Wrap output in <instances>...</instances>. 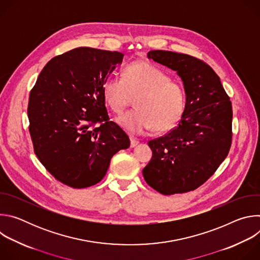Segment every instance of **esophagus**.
I'll list each match as a JSON object with an SVG mask.
<instances>
[{
  "label": "esophagus",
  "instance_id": "esophagus-1",
  "mask_svg": "<svg viewBox=\"0 0 260 260\" xmlns=\"http://www.w3.org/2000/svg\"><path fill=\"white\" fill-rule=\"evenodd\" d=\"M138 144H139V141H137V140L134 139V138H131V147H132V148L136 147Z\"/></svg>",
  "mask_w": 260,
  "mask_h": 260
}]
</instances>
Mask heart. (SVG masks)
<instances>
[{
    "instance_id": "heart-1",
    "label": "heart",
    "mask_w": 260,
    "mask_h": 260,
    "mask_svg": "<svg viewBox=\"0 0 260 260\" xmlns=\"http://www.w3.org/2000/svg\"><path fill=\"white\" fill-rule=\"evenodd\" d=\"M104 100L115 114H121L135 98L136 108L117 119L118 124L132 135L153 128L156 133L172 129L180 121L185 94L182 86L147 60L129 63L123 79L109 75L102 86Z\"/></svg>"
}]
</instances>
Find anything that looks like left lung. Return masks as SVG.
I'll return each mask as SVG.
<instances>
[{"instance_id": "8db88e82", "label": "left lung", "mask_w": 260, "mask_h": 260, "mask_svg": "<svg viewBox=\"0 0 260 260\" xmlns=\"http://www.w3.org/2000/svg\"><path fill=\"white\" fill-rule=\"evenodd\" d=\"M147 56L177 72L186 103L178 126L148 142L152 157L143 176L161 194L188 192L204 184L229 154L232 102L217 74L203 60L166 50H151Z\"/></svg>"}]
</instances>
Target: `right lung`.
I'll return each mask as SVG.
<instances>
[{
  "mask_svg": "<svg viewBox=\"0 0 260 260\" xmlns=\"http://www.w3.org/2000/svg\"><path fill=\"white\" fill-rule=\"evenodd\" d=\"M122 58L117 51L72 49L46 63L29 93L28 129L35 153L70 187L99 183L112 156L129 147L127 135L109 120L102 92L105 79Z\"/></svg>",
  "mask_w": 260,
  "mask_h": 260,
  "instance_id": "right-lung-1",
  "label": "right lung"
}]
</instances>
